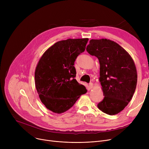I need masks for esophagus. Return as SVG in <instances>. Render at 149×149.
I'll return each instance as SVG.
<instances>
[{"label": "esophagus", "instance_id": "obj_1", "mask_svg": "<svg viewBox=\"0 0 149 149\" xmlns=\"http://www.w3.org/2000/svg\"><path fill=\"white\" fill-rule=\"evenodd\" d=\"M93 83H89V86H88V90H91V89H92L93 88Z\"/></svg>", "mask_w": 149, "mask_h": 149}]
</instances>
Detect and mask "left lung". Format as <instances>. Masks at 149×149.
<instances>
[{
    "mask_svg": "<svg viewBox=\"0 0 149 149\" xmlns=\"http://www.w3.org/2000/svg\"><path fill=\"white\" fill-rule=\"evenodd\" d=\"M88 52L98 58L104 99L97 106L110 115L122 111L130 101L137 83L135 63L129 54L116 42L106 38L92 39Z\"/></svg>",
    "mask_w": 149,
    "mask_h": 149,
    "instance_id": "obj_1",
    "label": "left lung"
}]
</instances>
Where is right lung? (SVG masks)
<instances>
[{"instance_id":"1","label":"right lung","mask_w":149,"mask_h":149,"mask_svg":"<svg viewBox=\"0 0 149 149\" xmlns=\"http://www.w3.org/2000/svg\"><path fill=\"white\" fill-rule=\"evenodd\" d=\"M88 38L57 42L47 49L35 70L36 88L42 103L49 111L61 113L72 107L87 92L75 79L74 62L84 51Z\"/></svg>"}]
</instances>
